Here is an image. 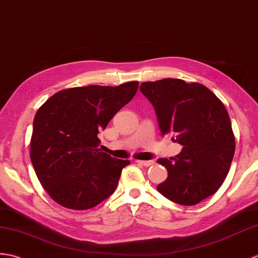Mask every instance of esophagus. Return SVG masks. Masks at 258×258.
I'll use <instances>...</instances> for the list:
<instances>
[{"instance_id":"1","label":"esophagus","mask_w":258,"mask_h":258,"mask_svg":"<svg viewBox=\"0 0 258 258\" xmlns=\"http://www.w3.org/2000/svg\"><path fill=\"white\" fill-rule=\"evenodd\" d=\"M139 164H142L145 165V167H150V165H153L154 161H152V160H147V161H137Z\"/></svg>"}]
</instances>
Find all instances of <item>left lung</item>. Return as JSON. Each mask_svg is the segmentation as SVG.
<instances>
[{"label": "left lung", "mask_w": 258, "mask_h": 258, "mask_svg": "<svg viewBox=\"0 0 258 258\" xmlns=\"http://www.w3.org/2000/svg\"><path fill=\"white\" fill-rule=\"evenodd\" d=\"M140 90L156 110L161 135L183 146L173 161L158 159L168 177L157 190L177 204L200 203L223 184L235 152L225 106L204 85L182 79L146 82Z\"/></svg>", "instance_id": "obj_1"}]
</instances>
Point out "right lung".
Returning a JSON list of instances; mask_svg holds the SVG:
<instances>
[{
    "mask_svg": "<svg viewBox=\"0 0 258 258\" xmlns=\"http://www.w3.org/2000/svg\"><path fill=\"white\" fill-rule=\"evenodd\" d=\"M138 82L60 90L39 107L33 122L31 161L56 203L88 210L116 190L130 163L102 152L97 135L134 98Z\"/></svg>",
    "mask_w": 258,
    "mask_h": 258,
    "instance_id": "obj_1",
    "label": "right lung"
}]
</instances>
